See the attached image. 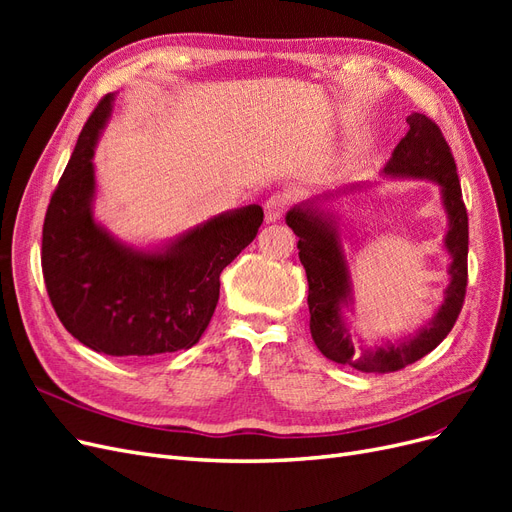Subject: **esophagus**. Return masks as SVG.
I'll use <instances>...</instances> for the list:
<instances>
[{
	"mask_svg": "<svg viewBox=\"0 0 512 512\" xmlns=\"http://www.w3.org/2000/svg\"><path fill=\"white\" fill-rule=\"evenodd\" d=\"M288 205H290V198L286 194H273L267 198L265 203V220L269 224L282 220L284 213L288 211Z\"/></svg>",
	"mask_w": 512,
	"mask_h": 512,
	"instance_id": "34e87169",
	"label": "esophagus"
}]
</instances>
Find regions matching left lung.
<instances>
[{
    "label": "left lung",
    "instance_id": "8db88e82",
    "mask_svg": "<svg viewBox=\"0 0 512 512\" xmlns=\"http://www.w3.org/2000/svg\"><path fill=\"white\" fill-rule=\"evenodd\" d=\"M406 121L410 130L395 147L384 173L391 177L431 179L440 185L442 203L448 213L444 245L453 258L448 267L451 284L444 292V303L414 337L401 339L399 344L356 350L342 316V307L352 303V286L333 218L314 205H299L286 213V224L299 237V258L307 273L309 331L314 344L327 359L365 374H389L423 359L451 333L466 299L468 211L461 198L455 158L436 121L421 113H412Z\"/></svg>",
    "mask_w": 512,
    "mask_h": 512
}]
</instances>
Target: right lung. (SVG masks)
Returning <instances> with one entry per match:
<instances>
[{"mask_svg":"<svg viewBox=\"0 0 512 512\" xmlns=\"http://www.w3.org/2000/svg\"><path fill=\"white\" fill-rule=\"evenodd\" d=\"M113 94L91 113L51 196L42 226V275L57 318L87 348L141 359L192 348L220 299V273L250 245L258 205L222 213L164 252L119 243L94 220V147Z\"/></svg>","mask_w":512,"mask_h":512,"instance_id":"right-lung-1","label":"right lung"}]
</instances>
